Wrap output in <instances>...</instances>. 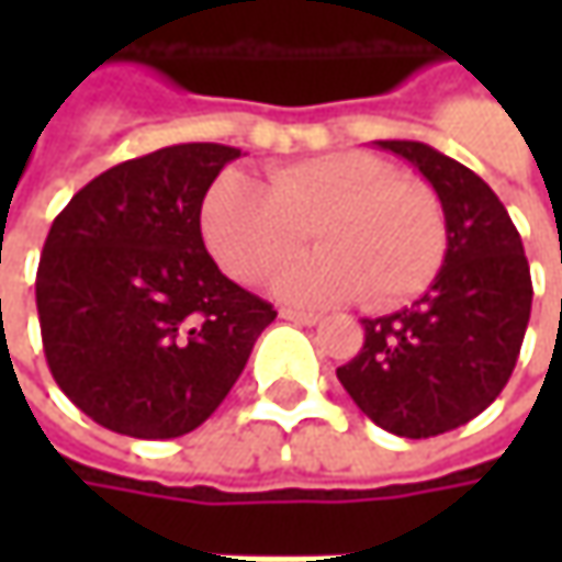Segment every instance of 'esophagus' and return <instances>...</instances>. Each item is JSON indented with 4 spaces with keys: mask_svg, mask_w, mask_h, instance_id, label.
<instances>
[{
    "mask_svg": "<svg viewBox=\"0 0 562 562\" xmlns=\"http://www.w3.org/2000/svg\"><path fill=\"white\" fill-rule=\"evenodd\" d=\"M281 318H284V322H293V325H315L322 315L300 313V310H281Z\"/></svg>",
    "mask_w": 562,
    "mask_h": 562,
    "instance_id": "esophagus-1",
    "label": "esophagus"
}]
</instances>
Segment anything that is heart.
Segmentation results:
<instances>
[{"label":"heart","instance_id":"heart-1","mask_svg":"<svg viewBox=\"0 0 562 562\" xmlns=\"http://www.w3.org/2000/svg\"><path fill=\"white\" fill-rule=\"evenodd\" d=\"M200 222L215 262L244 284L288 262L313 231L318 252L271 281L281 300L313 306L357 296L369 310L400 306L435 281L447 252L435 190L372 153L278 165L266 184L225 171L209 187Z\"/></svg>","mask_w":562,"mask_h":562}]
</instances>
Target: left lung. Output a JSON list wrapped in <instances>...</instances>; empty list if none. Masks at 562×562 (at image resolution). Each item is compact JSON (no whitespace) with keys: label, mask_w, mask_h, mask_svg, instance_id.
<instances>
[{"label":"left lung","mask_w":562,"mask_h":562,"mask_svg":"<svg viewBox=\"0 0 562 562\" xmlns=\"http://www.w3.org/2000/svg\"><path fill=\"white\" fill-rule=\"evenodd\" d=\"M438 193L441 271L413 306L362 318L366 344L337 369L344 391L384 431L435 438L487 409L516 369L531 313L522 237L497 193L419 140H375Z\"/></svg>","instance_id":"left-lung-1"}]
</instances>
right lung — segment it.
Returning <instances> with one entry per match:
<instances>
[{
	"mask_svg": "<svg viewBox=\"0 0 562 562\" xmlns=\"http://www.w3.org/2000/svg\"><path fill=\"white\" fill-rule=\"evenodd\" d=\"M240 149L178 143L102 171L58 212L36 269L55 384L109 431L200 428L274 310L234 284L200 231L205 190Z\"/></svg>",
	"mask_w": 562,
	"mask_h": 562,
	"instance_id": "obj_1",
	"label": "right lung"
}]
</instances>
